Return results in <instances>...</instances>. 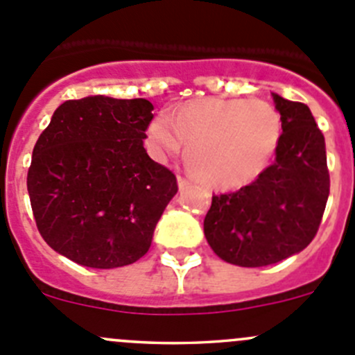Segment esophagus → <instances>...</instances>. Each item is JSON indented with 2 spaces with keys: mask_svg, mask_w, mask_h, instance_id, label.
<instances>
[{
  "mask_svg": "<svg viewBox=\"0 0 355 355\" xmlns=\"http://www.w3.org/2000/svg\"><path fill=\"white\" fill-rule=\"evenodd\" d=\"M177 182H178V189H180V191H184V189H187V187H189V180H187V178L178 177V178H177Z\"/></svg>",
  "mask_w": 355,
  "mask_h": 355,
  "instance_id": "obj_1",
  "label": "esophagus"
}]
</instances>
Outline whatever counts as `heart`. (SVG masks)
<instances>
[{
	"mask_svg": "<svg viewBox=\"0 0 355 355\" xmlns=\"http://www.w3.org/2000/svg\"><path fill=\"white\" fill-rule=\"evenodd\" d=\"M283 137L279 112L257 98H205L159 114L147 128V146L157 159L177 156L196 180L213 189H239L269 166Z\"/></svg>",
	"mask_w": 355,
	"mask_h": 355,
	"instance_id": "heart-1",
	"label": "heart"
}]
</instances>
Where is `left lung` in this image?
I'll list each match as a JSON object with an SVG mask.
<instances>
[{
	"mask_svg": "<svg viewBox=\"0 0 355 355\" xmlns=\"http://www.w3.org/2000/svg\"><path fill=\"white\" fill-rule=\"evenodd\" d=\"M283 121L276 161L229 194L213 196L205 236L227 263L265 267L311 244L329 196L324 135L311 109L272 94Z\"/></svg>",
	"mask_w": 355,
	"mask_h": 355,
	"instance_id": "8db88e82",
	"label": "left lung"
}]
</instances>
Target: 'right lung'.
I'll return each mask as SVG.
<instances>
[{
	"label": "right lung",
	"instance_id": "1",
	"mask_svg": "<svg viewBox=\"0 0 355 355\" xmlns=\"http://www.w3.org/2000/svg\"><path fill=\"white\" fill-rule=\"evenodd\" d=\"M154 105L104 95L58 105L33 150L27 192L50 248L92 269L149 251L177 178L144 149Z\"/></svg>",
	"mask_w": 355,
	"mask_h": 355
}]
</instances>
